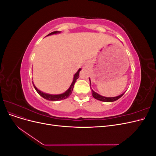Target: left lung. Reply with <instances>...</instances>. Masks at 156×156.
<instances>
[{"mask_svg":"<svg viewBox=\"0 0 156 156\" xmlns=\"http://www.w3.org/2000/svg\"><path fill=\"white\" fill-rule=\"evenodd\" d=\"M89 80H90V86L91 85V81H90V78H89ZM92 96L98 100H100L101 101H105V102H112V101H115L117 100H119V98H120L122 96L124 95L125 92L122 93V94H120V95L118 96H115V97H105V96H101L100 94H99L96 93V92H94L92 89Z\"/></svg>","mask_w":156,"mask_h":156,"instance_id":"left-lung-1","label":"left lung"}]
</instances>
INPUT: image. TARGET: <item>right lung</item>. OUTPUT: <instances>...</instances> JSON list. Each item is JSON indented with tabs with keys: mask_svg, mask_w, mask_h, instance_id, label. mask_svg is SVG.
Listing matches in <instances>:
<instances>
[{
	"mask_svg": "<svg viewBox=\"0 0 156 156\" xmlns=\"http://www.w3.org/2000/svg\"><path fill=\"white\" fill-rule=\"evenodd\" d=\"M59 33H60V31H55V32H51L50 34H49L48 35H47V36H50V35H53V34H59ZM81 68H79L78 69L77 72L75 73L74 76H73V81H72V84H71L70 87H69V88L66 91L64 92L62 94H50L43 92H41V90H40L39 89H37L36 87V86L34 85V84L33 83V82H32L33 86H34V88L36 89V92L38 93L42 98H44V99H45V100H49V101H60V100H64V99L68 98L71 95V94H72V91H73V89L74 84H75V82H76L77 79L79 78V72H80V71H81Z\"/></svg>",
	"mask_w": 156,
	"mask_h": 156,
	"instance_id": "1",
	"label": "right lung"
}]
</instances>
